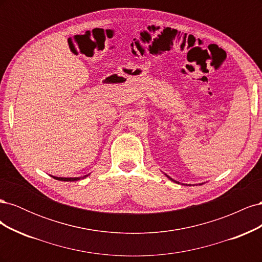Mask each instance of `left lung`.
I'll list each match as a JSON object with an SVG mask.
<instances>
[{
  "label": "left lung",
  "instance_id": "1",
  "mask_svg": "<svg viewBox=\"0 0 262 262\" xmlns=\"http://www.w3.org/2000/svg\"><path fill=\"white\" fill-rule=\"evenodd\" d=\"M165 176H166V177H167V178H169L170 180H172L173 182H177V184H180V182H178V181H176V180H173V179H172V178H170V177H169L168 175H166V173H165ZM199 185H202V184H199ZM189 186H191V185H189Z\"/></svg>",
  "mask_w": 262,
  "mask_h": 262
}]
</instances>
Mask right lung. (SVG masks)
I'll list each match as a JSON object with an SVG mask.
<instances>
[{
  "instance_id": "right-lung-1",
  "label": "right lung",
  "mask_w": 262,
  "mask_h": 262,
  "mask_svg": "<svg viewBox=\"0 0 262 262\" xmlns=\"http://www.w3.org/2000/svg\"><path fill=\"white\" fill-rule=\"evenodd\" d=\"M89 176H90V173H89V175L83 176V177H57V176H51V177L54 178V179H57V180H60V181H77V180L84 179V178L89 177Z\"/></svg>"
}]
</instances>
